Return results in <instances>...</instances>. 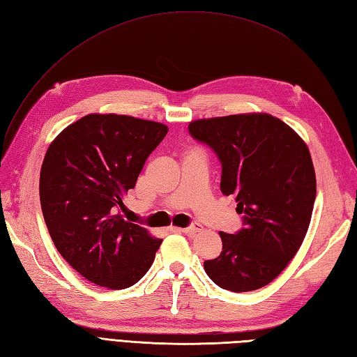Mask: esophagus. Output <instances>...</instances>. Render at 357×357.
Returning a JSON list of instances; mask_svg holds the SVG:
<instances>
[{"label":"esophagus","mask_w":357,"mask_h":357,"mask_svg":"<svg viewBox=\"0 0 357 357\" xmlns=\"http://www.w3.org/2000/svg\"><path fill=\"white\" fill-rule=\"evenodd\" d=\"M176 232H182V234H187V235H196L197 232L202 231V226H200L199 223H195L191 225L188 227H175Z\"/></svg>","instance_id":"34e87169"}]
</instances>
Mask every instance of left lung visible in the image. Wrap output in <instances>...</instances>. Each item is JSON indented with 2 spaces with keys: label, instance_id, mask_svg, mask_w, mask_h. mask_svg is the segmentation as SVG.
I'll return each mask as SVG.
<instances>
[{
  "label": "left lung",
  "instance_id": "left-lung-1",
  "mask_svg": "<svg viewBox=\"0 0 357 357\" xmlns=\"http://www.w3.org/2000/svg\"><path fill=\"white\" fill-rule=\"evenodd\" d=\"M193 139L222 162L220 190L234 196L244 227L220 232V257L204 262L215 285L234 292L268 285L285 270L305 240L317 179L306 143L267 113L193 121Z\"/></svg>",
  "mask_w": 357,
  "mask_h": 357
}]
</instances>
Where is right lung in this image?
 I'll return each instance as SVG.
<instances>
[{"mask_svg":"<svg viewBox=\"0 0 357 357\" xmlns=\"http://www.w3.org/2000/svg\"><path fill=\"white\" fill-rule=\"evenodd\" d=\"M169 128L125 114H87L45 153L40 205L57 250L81 276L109 289L139 282L162 240L119 214Z\"/></svg>","mask_w":357,"mask_h":357,"instance_id":"obj_1","label":"right lung"}]
</instances>
